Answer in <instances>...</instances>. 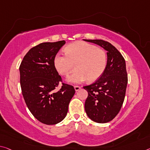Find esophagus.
<instances>
[{
    "label": "esophagus",
    "instance_id": "obj_1",
    "mask_svg": "<svg viewBox=\"0 0 150 150\" xmlns=\"http://www.w3.org/2000/svg\"><path fill=\"white\" fill-rule=\"evenodd\" d=\"M74 88H75V91H78L81 89V87H79V86H75Z\"/></svg>",
    "mask_w": 150,
    "mask_h": 150
}]
</instances>
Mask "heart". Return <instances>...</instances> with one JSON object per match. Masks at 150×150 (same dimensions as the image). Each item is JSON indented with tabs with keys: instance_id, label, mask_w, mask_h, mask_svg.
<instances>
[{
	"instance_id": "b5f03b06",
	"label": "heart",
	"mask_w": 150,
	"mask_h": 150,
	"mask_svg": "<svg viewBox=\"0 0 150 150\" xmlns=\"http://www.w3.org/2000/svg\"><path fill=\"white\" fill-rule=\"evenodd\" d=\"M65 54L57 53L53 59V66L58 73L66 76L73 68L75 71L68 77V82L79 84L98 79L105 71L108 57L103 49L83 41L67 45Z\"/></svg>"
}]
</instances>
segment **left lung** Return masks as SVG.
I'll return each mask as SVG.
<instances>
[{
    "label": "left lung",
    "mask_w": 150,
    "mask_h": 150,
    "mask_svg": "<svg viewBox=\"0 0 150 150\" xmlns=\"http://www.w3.org/2000/svg\"><path fill=\"white\" fill-rule=\"evenodd\" d=\"M84 41L98 45L107 51L108 63L100 78L83 88L88 92L85 103L87 115L95 122H110L120 112L124 101L127 74L124 58L113 45L103 40Z\"/></svg>",
    "instance_id": "1"
}]
</instances>
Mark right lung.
Returning a JSON list of instances; mask_svg holds the SVG:
<instances>
[{"label":"right lung","instance_id":"obj_1","mask_svg":"<svg viewBox=\"0 0 150 150\" xmlns=\"http://www.w3.org/2000/svg\"><path fill=\"white\" fill-rule=\"evenodd\" d=\"M65 41L42 42L30 49L21 63L20 83L22 93L33 116L44 124H57L66 117L75 91L72 85L62 83L53 66V59Z\"/></svg>","mask_w":150,"mask_h":150}]
</instances>
